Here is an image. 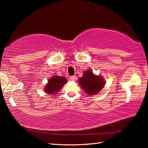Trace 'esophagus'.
I'll list each match as a JSON object with an SVG mask.
<instances>
[{
    "label": "esophagus",
    "mask_w": 148,
    "mask_h": 148,
    "mask_svg": "<svg viewBox=\"0 0 148 148\" xmlns=\"http://www.w3.org/2000/svg\"><path fill=\"white\" fill-rule=\"evenodd\" d=\"M70 78H71V81H76V76H71Z\"/></svg>",
    "instance_id": "34e87169"
}]
</instances>
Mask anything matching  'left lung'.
<instances>
[{
	"label": "left lung",
	"mask_w": 148,
	"mask_h": 148,
	"mask_svg": "<svg viewBox=\"0 0 148 148\" xmlns=\"http://www.w3.org/2000/svg\"><path fill=\"white\" fill-rule=\"evenodd\" d=\"M78 81L84 92L89 95H95L99 93L106 84L103 77L100 75L95 74L90 69L84 71Z\"/></svg>",
	"instance_id": "8db88e82"
}]
</instances>
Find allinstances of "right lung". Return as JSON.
I'll list each match as a JSON object with an SVG mask.
<instances>
[{
	"label": "right lung",
	"mask_w": 148,
	"mask_h": 148,
	"mask_svg": "<svg viewBox=\"0 0 148 148\" xmlns=\"http://www.w3.org/2000/svg\"><path fill=\"white\" fill-rule=\"evenodd\" d=\"M67 83L66 78L54 75L48 81V83L44 88V92L51 95H55L60 92L63 86Z\"/></svg>",
	"instance_id": "1"
}]
</instances>
